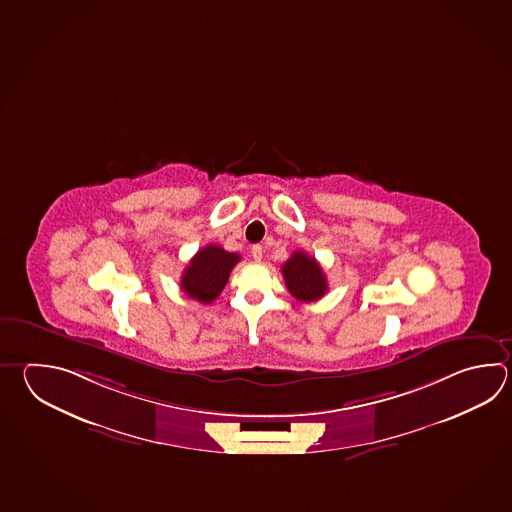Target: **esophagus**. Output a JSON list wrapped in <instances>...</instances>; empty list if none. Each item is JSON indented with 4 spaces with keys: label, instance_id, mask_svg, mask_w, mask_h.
I'll use <instances>...</instances> for the list:
<instances>
[{
    "label": "esophagus",
    "instance_id": "34e87169",
    "mask_svg": "<svg viewBox=\"0 0 512 512\" xmlns=\"http://www.w3.org/2000/svg\"><path fill=\"white\" fill-rule=\"evenodd\" d=\"M262 246L261 244H255L253 248H251V257H253V261L255 262H261L262 261Z\"/></svg>",
    "mask_w": 512,
    "mask_h": 512
}]
</instances>
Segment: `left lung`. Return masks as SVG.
<instances>
[{"instance_id":"8db88e82","label":"left lung","mask_w":512,"mask_h":512,"mask_svg":"<svg viewBox=\"0 0 512 512\" xmlns=\"http://www.w3.org/2000/svg\"><path fill=\"white\" fill-rule=\"evenodd\" d=\"M281 272L288 292L301 303H313L328 292L321 264L304 251H293L292 257L282 264Z\"/></svg>"}]
</instances>
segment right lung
Instances as JSON below:
<instances>
[{
    "label": "right lung",
    "mask_w": 512,
    "mask_h": 512,
    "mask_svg": "<svg viewBox=\"0 0 512 512\" xmlns=\"http://www.w3.org/2000/svg\"><path fill=\"white\" fill-rule=\"evenodd\" d=\"M239 261V253H230L217 244H208L189 261L182 273L180 288L199 303H213L224 290L233 266Z\"/></svg>",
    "instance_id": "right-lung-1"
}]
</instances>
